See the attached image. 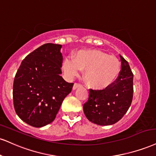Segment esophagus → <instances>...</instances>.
I'll list each match as a JSON object with an SVG mask.
<instances>
[{
  "mask_svg": "<svg viewBox=\"0 0 156 156\" xmlns=\"http://www.w3.org/2000/svg\"><path fill=\"white\" fill-rule=\"evenodd\" d=\"M82 86L81 84H80V83H75L74 85H73V89H78V88L80 87V86Z\"/></svg>",
  "mask_w": 156,
  "mask_h": 156,
  "instance_id": "esophagus-1",
  "label": "esophagus"
}]
</instances>
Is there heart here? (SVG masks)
I'll list each match as a JSON object with an SVG mask.
<instances>
[{"mask_svg":"<svg viewBox=\"0 0 156 156\" xmlns=\"http://www.w3.org/2000/svg\"><path fill=\"white\" fill-rule=\"evenodd\" d=\"M63 70L69 78L78 76L85 70L84 78L88 85L94 89H104L117 78L121 63L113 56L98 50H80L73 57L64 60Z\"/></svg>","mask_w":156,"mask_h":156,"instance_id":"heart-1","label":"heart"}]
</instances>
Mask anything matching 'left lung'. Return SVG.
<instances>
[{
  "label": "left lung",
  "instance_id": "obj_1",
  "mask_svg": "<svg viewBox=\"0 0 156 156\" xmlns=\"http://www.w3.org/2000/svg\"><path fill=\"white\" fill-rule=\"evenodd\" d=\"M121 69L115 81L104 89H89V99L83 105L88 120L95 124L117 123L128 111L133 99V73L128 62L120 55Z\"/></svg>",
  "mask_w": 156,
  "mask_h": 156
}]
</instances>
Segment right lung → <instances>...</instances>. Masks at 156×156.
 <instances>
[{"mask_svg": "<svg viewBox=\"0 0 156 156\" xmlns=\"http://www.w3.org/2000/svg\"><path fill=\"white\" fill-rule=\"evenodd\" d=\"M62 45L46 44L22 60L14 77L13 101L16 113L33 127H42L55 119L73 83L60 76Z\"/></svg>", "mask_w": 156, "mask_h": 156, "instance_id": "add662e5", "label": "right lung"}]
</instances>
